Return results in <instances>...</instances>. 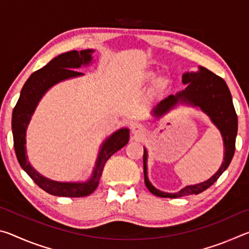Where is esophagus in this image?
<instances>
[{"mask_svg":"<svg viewBox=\"0 0 249 249\" xmlns=\"http://www.w3.org/2000/svg\"><path fill=\"white\" fill-rule=\"evenodd\" d=\"M145 133H146V128L145 126H142V124H135L132 127V134L135 137L144 136Z\"/></svg>","mask_w":249,"mask_h":249,"instance_id":"1","label":"esophagus"}]
</instances>
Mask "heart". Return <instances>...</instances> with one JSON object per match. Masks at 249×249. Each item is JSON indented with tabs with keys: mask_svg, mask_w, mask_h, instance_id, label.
Returning <instances> with one entry per match:
<instances>
[{
	"mask_svg": "<svg viewBox=\"0 0 249 249\" xmlns=\"http://www.w3.org/2000/svg\"><path fill=\"white\" fill-rule=\"evenodd\" d=\"M156 77H157V73H156L155 70H150V69L144 70L138 74V83H140L141 86H146V84L153 82ZM169 84H170L169 78L165 77V75H161V77H158L155 80L154 87H155V90L157 92H162L169 87Z\"/></svg>",
	"mask_w": 249,
	"mask_h": 249,
	"instance_id": "b5f03b06",
	"label": "heart"
}]
</instances>
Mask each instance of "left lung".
Returning <instances> with one entry per match:
<instances>
[{"label":"left lung","instance_id":"1","mask_svg":"<svg viewBox=\"0 0 249 249\" xmlns=\"http://www.w3.org/2000/svg\"><path fill=\"white\" fill-rule=\"evenodd\" d=\"M182 83L185 89L171 94L159 102L154 107L151 114L156 120L161 119L167 113L175 109L178 105L200 108L209 117L211 122L220 130L224 144V158L215 174L203 182L187 185L180 191L175 193L163 192L155 188L148 179V151L144 147V175L145 184L153 195L160 197H180L190 195H199L210 188L220 176L224 172L233 159L235 153V141L237 136V115H236L233 100L229 87L221 77L211 72L204 67H199L196 72H184L182 74Z\"/></svg>","mask_w":249,"mask_h":249}]
</instances>
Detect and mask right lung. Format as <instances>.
<instances>
[{
	"instance_id": "add662e5",
	"label": "right lung",
	"mask_w": 249,
	"mask_h": 249,
	"mask_svg": "<svg viewBox=\"0 0 249 249\" xmlns=\"http://www.w3.org/2000/svg\"><path fill=\"white\" fill-rule=\"evenodd\" d=\"M93 53V49L80 50V52L71 50V52L54 57L47 65L35 71L27 79L13 109L12 132H13L16 157L20 167L34 180V182L49 195L69 197H80L91 195L98 188L105 162L113 154L123 148L129 141V129L126 127L120 128L111 136H108L100 147L93 171L87 181L60 182V181L48 179L40 175L28 161L26 153V132L39 101L46 94V92L57 83L83 75V73L75 70L81 68L82 66L87 67L92 64Z\"/></svg>"
}]
</instances>
